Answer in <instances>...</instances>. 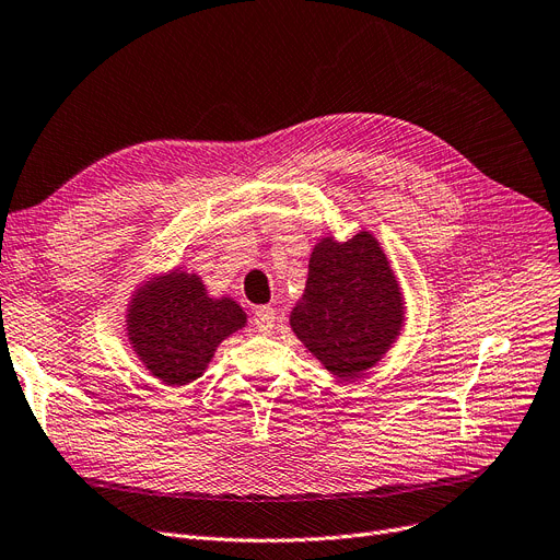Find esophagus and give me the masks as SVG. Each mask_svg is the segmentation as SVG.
Segmentation results:
<instances>
[{"label":"esophagus","mask_w":560,"mask_h":560,"mask_svg":"<svg viewBox=\"0 0 560 560\" xmlns=\"http://www.w3.org/2000/svg\"><path fill=\"white\" fill-rule=\"evenodd\" d=\"M277 325V311L272 306H260L256 308L254 313V327L260 331V334H270Z\"/></svg>","instance_id":"1"}]
</instances>
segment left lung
<instances>
[{"mask_svg":"<svg viewBox=\"0 0 560 560\" xmlns=\"http://www.w3.org/2000/svg\"><path fill=\"white\" fill-rule=\"evenodd\" d=\"M405 323L398 277L371 231L320 237L290 327L338 380H357L388 352Z\"/></svg>","mask_w":560,"mask_h":560,"instance_id":"1","label":"left lung"}]
</instances>
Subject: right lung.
Segmentation results:
<instances>
[{
    "label": "right lung",
    "mask_w": 560,
    "mask_h": 560,
    "mask_svg": "<svg viewBox=\"0 0 560 560\" xmlns=\"http://www.w3.org/2000/svg\"><path fill=\"white\" fill-rule=\"evenodd\" d=\"M245 325L235 300L210 298L201 277L180 267L139 283L126 313L135 354L166 386L201 377L222 340Z\"/></svg>",
    "instance_id": "obj_1"
}]
</instances>
